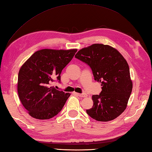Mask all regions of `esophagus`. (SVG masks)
Instances as JSON below:
<instances>
[{"label": "esophagus", "mask_w": 152, "mask_h": 152, "mask_svg": "<svg viewBox=\"0 0 152 152\" xmlns=\"http://www.w3.org/2000/svg\"><path fill=\"white\" fill-rule=\"evenodd\" d=\"M77 96H79V97H87V95L86 94H77Z\"/></svg>", "instance_id": "esophagus-1"}]
</instances>
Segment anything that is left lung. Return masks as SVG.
I'll list each match as a JSON object with an SVG mask.
<instances>
[{
    "label": "left lung",
    "instance_id": "1",
    "mask_svg": "<svg viewBox=\"0 0 152 152\" xmlns=\"http://www.w3.org/2000/svg\"><path fill=\"white\" fill-rule=\"evenodd\" d=\"M76 58L86 63L94 79L102 86L99 95H93V107L86 113L93 119L108 122L126 109L132 92L129 67L124 56L112 47L96 43L79 50Z\"/></svg>",
    "mask_w": 152,
    "mask_h": 152
}]
</instances>
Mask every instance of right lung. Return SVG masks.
<instances>
[{"label": "right lung", "instance_id": "add662e5", "mask_svg": "<svg viewBox=\"0 0 152 152\" xmlns=\"http://www.w3.org/2000/svg\"><path fill=\"white\" fill-rule=\"evenodd\" d=\"M77 49H45L35 52L19 72L18 92L23 107L32 117L47 120L58 114L70 96L52 85L60 83V74Z\"/></svg>", "mask_w": 152, "mask_h": 152}]
</instances>
